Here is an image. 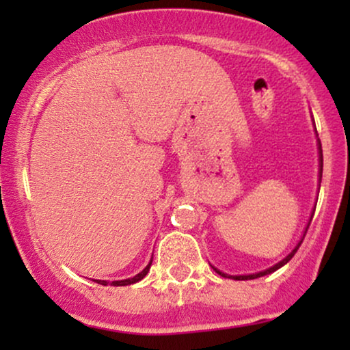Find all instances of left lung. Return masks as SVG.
<instances>
[{
  "label": "left lung",
  "instance_id": "8db88e82",
  "mask_svg": "<svg viewBox=\"0 0 350 350\" xmlns=\"http://www.w3.org/2000/svg\"><path fill=\"white\" fill-rule=\"evenodd\" d=\"M319 152H320V180H322V170H323V154H322V145H320V142H319ZM312 217H314V212H312V215H310V219H309V223H308V226H306V231H304V236H306V232H308V228H309V224H310V221H312ZM304 236H303V239H304ZM303 239H301L299 241V243L298 245H296L295 248H293V252L290 253L288 256H285L284 260H282L280 262H277V265H274L272 267H269V269H266V271H261V272H258V274H250V275H228V274H224V272H221V271H218L217 267H213L215 271L218 272L219 275H223V277H228V279H234V280H252V279H258V277H262V275H267V274H271V272H274V271H277L279 269V267H282V266H285L286 262H288L291 258L295 256V253L298 252V248H299V245L301 243H303Z\"/></svg>",
  "mask_w": 350,
  "mask_h": 350
}]
</instances>
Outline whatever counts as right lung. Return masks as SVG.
Wrapping results in <instances>:
<instances>
[{
	"label": "right lung",
	"mask_w": 350,
	"mask_h": 350,
	"mask_svg": "<svg viewBox=\"0 0 350 350\" xmlns=\"http://www.w3.org/2000/svg\"><path fill=\"white\" fill-rule=\"evenodd\" d=\"M151 262H152V260L150 261V265H148V266L145 267V269H143V271L140 272V274H137L135 277H131V279H126V280H114V282H111V285H113V286H124V285H132V284H135V282L142 280L143 277H145V275L148 274V271H150ZM94 282H97V284H100V285H108L107 280H94Z\"/></svg>",
	"instance_id": "1"
}]
</instances>
